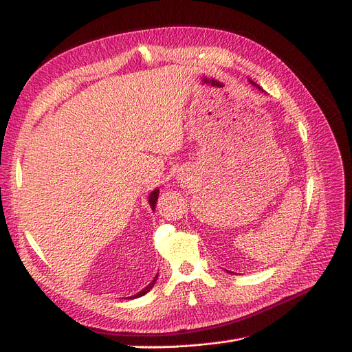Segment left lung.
<instances>
[{
  "label": "left lung",
  "instance_id": "left-lung-1",
  "mask_svg": "<svg viewBox=\"0 0 352 352\" xmlns=\"http://www.w3.org/2000/svg\"><path fill=\"white\" fill-rule=\"evenodd\" d=\"M250 82H251V83H252V85H256V83H254V82H252V80H250ZM256 87H257V88H258V89H261V88H260V87H258V85H256Z\"/></svg>",
  "mask_w": 352,
  "mask_h": 352
}]
</instances>
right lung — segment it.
<instances>
[{"label": "right lung", "mask_w": 352, "mask_h": 352, "mask_svg": "<svg viewBox=\"0 0 352 352\" xmlns=\"http://www.w3.org/2000/svg\"><path fill=\"white\" fill-rule=\"evenodd\" d=\"M157 198H159V189L153 190V192L150 193V196H148V202H150V206H151V209H153V210H154V208H156V202H157ZM157 277H159V274H156V277L153 278V282H151V283H150L147 287H144L142 292H138L137 294H134V296H130V299H135V298H140V296H144V294H146L147 292H150V289L154 286V283H156Z\"/></svg>", "instance_id": "obj_1"}]
</instances>
